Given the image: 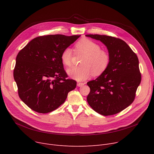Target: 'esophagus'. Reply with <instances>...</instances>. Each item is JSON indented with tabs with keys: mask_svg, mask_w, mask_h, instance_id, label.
<instances>
[{
	"mask_svg": "<svg viewBox=\"0 0 154 154\" xmlns=\"http://www.w3.org/2000/svg\"><path fill=\"white\" fill-rule=\"evenodd\" d=\"M84 84H85L84 83H82V82H78L77 85V86H78V87H82V85H84Z\"/></svg>",
	"mask_w": 154,
	"mask_h": 154,
	"instance_id": "esophagus-1",
	"label": "esophagus"
}]
</instances>
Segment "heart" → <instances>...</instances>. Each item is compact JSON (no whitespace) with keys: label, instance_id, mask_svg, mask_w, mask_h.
Instances as JSON below:
<instances>
[{"label":"heart","instance_id":"1","mask_svg":"<svg viewBox=\"0 0 154 154\" xmlns=\"http://www.w3.org/2000/svg\"><path fill=\"white\" fill-rule=\"evenodd\" d=\"M75 51L77 54H84L85 57L81 62L82 66L72 67L67 69V72L70 77L77 81H82L93 74L99 75L108 68L110 57L109 54L100 49L97 43L88 38L80 39L75 44ZM72 48L67 47L61 54V60L67 66L72 64L73 58Z\"/></svg>","mask_w":154,"mask_h":154}]
</instances>
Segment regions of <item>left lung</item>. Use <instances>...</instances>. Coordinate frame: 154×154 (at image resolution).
<instances>
[{
	"label": "left lung",
	"mask_w": 154,
	"mask_h": 154,
	"mask_svg": "<svg viewBox=\"0 0 154 154\" xmlns=\"http://www.w3.org/2000/svg\"><path fill=\"white\" fill-rule=\"evenodd\" d=\"M86 37L100 40L107 47L110 63L107 70L87 84L91 92L87 97L89 106L99 114H117L133 102L141 82L139 59L125 42L120 38L98 34Z\"/></svg>",
	"instance_id": "left-lung-1"
}]
</instances>
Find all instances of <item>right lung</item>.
<instances>
[{
    "instance_id": "obj_1",
    "label": "right lung",
    "mask_w": 154,
    "mask_h": 154,
    "mask_svg": "<svg viewBox=\"0 0 154 154\" xmlns=\"http://www.w3.org/2000/svg\"><path fill=\"white\" fill-rule=\"evenodd\" d=\"M80 36H40L18 53L14 78L19 97L32 110L42 114L51 112L75 88L76 81L66 79L61 54Z\"/></svg>"
}]
</instances>
